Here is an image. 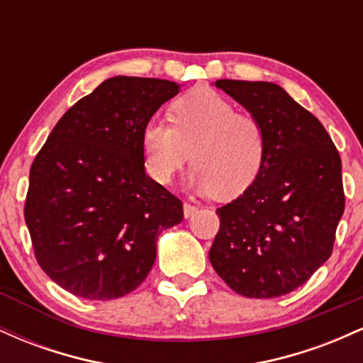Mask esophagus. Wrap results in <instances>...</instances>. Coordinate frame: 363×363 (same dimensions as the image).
<instances>
[{
	"label": "esophagus",
	"mask_w": 363,
	"mask_h": 363,
	"mask_svg": "<svg viewBox=\"0 0 363 363\" xmlns=\"http://www.w3.org/2000/svg\"><path fill=\"white\" fill-rule=\"evenodd\" d=\"M184 216L186 218H189V216H193L196 211H198V206H194V205H191V203H184Z\"/></svg>",
	"instance_id": "obj_1"
}]
</instances>
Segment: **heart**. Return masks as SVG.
I'll list each match as a JSON object with an SVG mask.
<instances>
[{
    "label": "heart",
    "mask_w": 363,
    "mask_h": 363,
    "mask_svg": "<svg viewBox=\"0 0 363 363\" xmlns=\"http://www.w3.org/2000/svg\"><path fill=\"white\" fill-rule=\"evenodd\" d=\"M170 123L150 119L141 133L148 174L169 184L189 160L194 167L187 184L199 193L223 198L251 186L266 155V135L261 121L239 112L222 94L196 89L174 101Z\"/></svg>",
    "instance_id": "b5f03b06"
}]
</instances>
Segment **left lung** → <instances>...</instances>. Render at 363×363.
Masks as SVG:
<instances>
[{"label": "left lung", "instance_id": "1", "mask_svg": "<svg viewBox=\"0 0 363 363\" xmlns=\"http://www.w3.org/2000/svg\"><path fill=\"white\" fill-rule=\"evenodd\" d=\"M215 85L261 121L266 155L252 184L216 210L211 266L239 295L281 297L331 256L345 211L340 153L319 119L281 86L244 80Z\"/></svg>", "mask_w": 363, "mask_h": 363}]
</instances>
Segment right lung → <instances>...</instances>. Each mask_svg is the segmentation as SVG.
<instances>
[{"instance_id":"1","label":"right lung","mask_w":363,"mask_h":363,"mask_svg":"<svg viewBox=\"0 0 363 363\" xmlns=\"http://www.w3.org/2000/svg\"><path fill=\"white\" fill-rule=\"evenodd\" d=\"M179 94L169 80L114 77L66 111L30 167L25 223L61 289L112 301L143 283L182 201L145 172L141 133Z\"/></svg>"}]
</instances>
